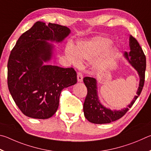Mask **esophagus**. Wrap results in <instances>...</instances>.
Wrapping results in <instances>:
<instances>
[{
	"label": "esophagus",
	"instance_id": "34e87169",
	"mask_svg": "<svg viewBox=\"0 0 151 151\" xmlns=\"http://www.w3.org/2000/svg\"><path fill=\"white\" fill-rule=\"evenodd\" d=\"M83 74L81 72H78V81L79 82H81L83 81Z\"/></svg>",
	"mask_w": 151,
	"mask_h": 151
}]
</instances>
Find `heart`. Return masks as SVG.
Masks as SVG:
<instances>
[{
    "label": "heart",
    "instance_id": "b5f03b06",
    "mask_svg": "<svg viewBox=\"0 0 151 151\" xmlns=\"http://www.w3.org/2000/svg\"><path fill=\"white\" fill-rule=\"evenodd\" d=\"M113 44L110 39L96 37L88 41L79 42L75 49L68 46L65 48V55L71 63L76 66L81 63V59L92 61L98 58L107 52Z\"/></svg>",
    "mask_w": 151,
    "mask_h": 151
}]
</instances>
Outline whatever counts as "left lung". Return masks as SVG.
<instances>
[{
  "label": "left lung",
  "instance_id": "left-lung-1",
  "mask_svg": "<svg viewBox=\"0 0 151 151\" xmlns=\"http://www.w3.org/2000/svg\"><path fill=\"white\" fill-rule=\"evenodd\" d=\"M129 47L130 52H125L123 55L137 71L139 76V86L137 95L126 108L121 110H111L104 106L99 101L97 94V80L93 78L85 77L83 78V82L88 89V94L83 104V112L86 118L89 122L95 124H105L118 120L133 106L141 94L145 83L146 57L139 42L131 35L129 37Z\"/></svg>",
  "mask_w": 151,
  "mask_h": 151
}]
</instances>
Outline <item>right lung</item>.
Masks as SVG:
<instances>
[{
    "label": "right lung",
    "instance_id": "add662e5",
    "mask_svg": "<svg viewBox=\"0 0 151 151\" xmlns=\"http://www.w3.org/2000/svg\"><path fill=\"white\" fill-rule=\"evenodd\" d=\"M70 30L57 24L38 21L23 33L8 62V87L18 107L27 117L46 119L57 111L63 88L77 83L73 68L44 63L51 60L53 44L62 42Z\"/></svg>",
    "mask_w": 151,
    "mask_h": 151
}]
</instances>
